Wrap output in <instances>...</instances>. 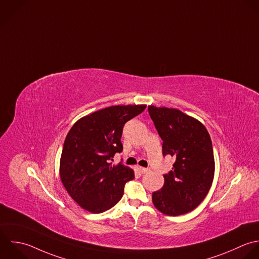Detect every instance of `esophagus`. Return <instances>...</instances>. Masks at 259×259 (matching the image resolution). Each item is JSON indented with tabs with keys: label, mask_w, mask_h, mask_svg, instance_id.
I'll list each match as a JSON object with an SVG mask.
<instances>
[{
	"label": "esophagus",
	"mask_w": 259,
	"mask_h": 259,
	"mask_svg": "<svg viewBox=\"0 0 259 259\" xmlns=\"http://www.w3.org/2000/svg\"><path fill=\"white\" fill-rule=\"evenodd\" d=\"M138 169H139V171H140L141 174H146V172L150 171L148 168H145V167H142V166H138Z\"/></svg>",
	"instance_id": "34e87169"
}]
</instances>
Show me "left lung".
Here are the masks:
<instances>
[{
	"label": "left lung",
	"mask_w": 259,
	"mask_h": 259,
	"mask_svg": "<svg viewBox=\"0 0 259 259\" xmlns=\"http://www.w3.org/2000/svg\"><path fill=\"white\" fill-rule=\"evenodd\" d=\"M161 137L163 155L176 158L164 185L152 193L154 207L166 216H180L196 209L208 195L215 175L212 141L206 127L175 108L148 106Z\"/></svg>",
	"instance_id": "8db88e82"
}]
</instances>
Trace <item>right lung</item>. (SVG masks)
Instances as JSON below:
<instances>
[{"label":"right lung","instance_id":"1","mask_svg":"<svg viewBox=\"0 0 259 259\" xmlns=\"http://www.w3.org/2000/svg\"><path fill=\"white\" fill-rule=\"evenodd\" d=\"M146 105L111 106L78 119L67 133L59 162V177L73 201L99 214L115 206L134 171L121 163L112 165L123 150L124 124L142 113Z\"/></svg>","mask_w":259,"mask_h":259}]
</instances>
